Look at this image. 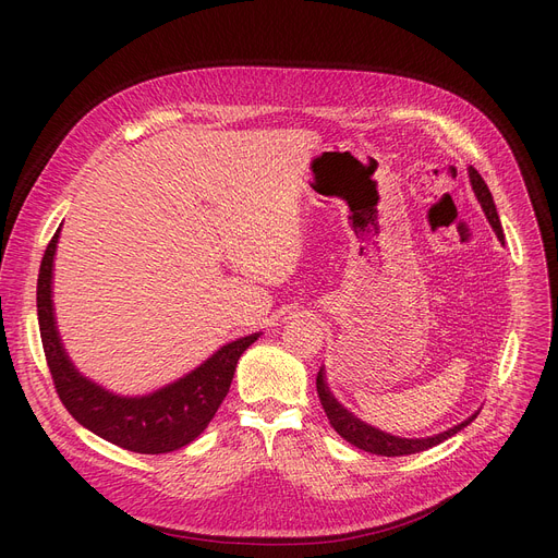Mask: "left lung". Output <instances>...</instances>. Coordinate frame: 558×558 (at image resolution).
Returning <instances> with one entry per match:
<instances>
[{
    "label": "left lung",
    "mask_w": 558,
    "mask_h": 558,
    "mask_svg": "<svg viewBox=\"0 0 558 558\" xmlns=\"http://www.w3.org/2000/svg\"><path fill=\"white\" fill-rule=\"evenodd\" d=\"M468 175H471L473 190L477 194V201L482 203V208L486 213V219L490 221L493 230L497 232V238L502 240L505 238V234H502V223H500V217H497V210H495V203H493L488 185L484 183V179H482L480 171L475 167L468 169ZM316 391H318L320 404H324L326 414L330 418V425L337 429V434L341 438H345L348 444H353L355 448H360L364 452L383 454V457H402V454H416V452L429 450V448H434L438 444H444L446 438L454 436L457 432H461L465 425H471L477 418V414H473L471 418L463 421L461 425H454L452 429L441 432V434H436V436H429V438H398V436H391L387 432H379V429L362 423L360 418H355L353 414H350L348 409H343L332 398V393L328 391V387L324 383V368H320L318 375H316Z\"/></svg>",
    "instance_id": "1"
}]
</instances>
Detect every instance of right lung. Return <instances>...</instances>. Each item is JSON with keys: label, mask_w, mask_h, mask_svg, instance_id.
<instances>
[{"label": "right lung", "mask_w": 558, "mask_h": 558, "mask_svg": "<svg viewBox=\"0 0 558 558\" xmlns=\"http://www.w3.org/2000/svg\"><path fill=\"white\" fill-rule=\"evenodd\" d=\"M58 230L43 255L36 291L43 350L58 398L74 421L124 450L162 454L192 444L215 418L230 389L234 366L259 335H248L223 345L196 371L151 396L120 398L108 393L76 373L53 326L51 267Z\"/></svg>", "instance_id": "obj_1"}]
</instances>
